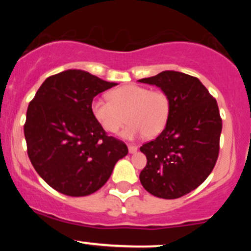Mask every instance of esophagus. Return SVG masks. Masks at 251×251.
<instances>
[{
    "mask_svg": "<svg viewBox=\"0 0 251 251\" xmlns=\"http://www.w3.org/2000/svg\"><path fill=\"white\" fill-rule=\"evenodd\" d=\"M137 150H138L137 146H134V145H128V151H129V153H135V152H137Z\"/></svg>",
    "mask_w": 251,
    "mask_h": 251,
    "instance_id": "esophagus-1",
    "label": "esophagus"
}]
</instances>
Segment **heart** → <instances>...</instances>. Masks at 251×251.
<instances>
[{
    "mask_svg": "<svg viewBox=\"0 0 251 251\" xmlns=\"http://www.w3.org/2000/svg\"><path fill=\"white\" fill-rule=\"evenodd\" d=\"M108 98H96L91 102L92 117L108 133H117L127 119L129 124L122 132L123 138H153L168 124L171 101L165 92L129 83L109 92Z\"/></svg>",
    "mask_w": 251,
    "mask_h": 251,
    "instance_id": "heart-1",
    "label": "heart"
}]
</instances>
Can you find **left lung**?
I'll use <instances>...</instances> for the list:
<instances>
[{"label":"left lung","mask_w":251,"mask_h":251,"mask_svg":"<svg viewBox=\"0 0 251 251\" xmlns=\"http://www.w3.org/2000/svg\"><path fill=\"white\" fill-rule=\"evenodd\" d=\"M138 81L159 87L171 101L164 131L140 148L148 159L140 183L155 197L179 198L198 188L217 162L222 132L217 101L197 77L181 72L164 71Z\"/></svg>","instance_id":"left-lung-1"}]
</instances>
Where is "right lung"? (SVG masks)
<instances>
[{"instance_id":"add662e5","label":"right lung","mask_w":251,"mask_h":251,"mask_svg":"<svg viewBox=\"0 0 251 251\" xmlns=\"http://www.w3.org/2000/svg\"><path fill=\"white\" fill-rule=\"evenodd\" d=\"M88 72L67 70L45 80L29 102L25 124L27 152L48 185L72 197L96 192L128 153L91 113L94 97L117 86Z\"/></svg>"}]
</instances>
